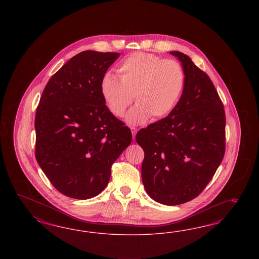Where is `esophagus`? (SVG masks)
I'll use <instances>...</instances> for the list:
<instances>
[{
  "mask_svg": "<svg viewBox=\"0 0 259 259\" xmlns=\"http://www.w3.org/2000/svg\"><path fill=\"white\" fill-rule=\"evenodd\" d=\"M131 129V132H132V135H133V138L135 139V137H136V134L138 132V129L136 128V127H131L130 128Z\"/></svg>",
  "mask_w": 259,
  "mask_h": 259,
  "instance_id": "34e87169",
  "label": "esophagus"
}]
</instances>
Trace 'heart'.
I'll use <instances>...</instances> for the list:
<instances>
[{
	"instance_id": "b5f03b06",
	"label": "heart",
	"mask_w": 259,
	"mask_h": 259,
	"mask_svg": "<svg viewBox=\"0 0 259 259\" xmlns=\"http://www.w3.org/2000/svg\"><path fill=\"white\" fill-rule=\"evenodd\" d=\"M118 78L106 73L101 93L112 115L121 118L135 99L137 105L127 115L130 123H141L151 117L168 116L181 99L185 73L176 60L137 52L118 64Z\"/></svg>"
}]
</instances>
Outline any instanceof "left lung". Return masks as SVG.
<instances>
[{
    "label": "left lung",
    "mask_w": 259,
    "mask_h": 259,
    "mask_svg": "<svg viewBox=\"0 0 259 259\" xmlns=\"http://www.w3.org/2000/svg\"><path fill=\"white\" fill-rule=\"evenodd\" d=\"M181 61L185 85L164 118L141 129L136 141L144 151L141 178L157 202L180 205L196 198L212 180L225 154L226 117L209 76L188 56Z\"/></svg>",
    "instance_id": "1"
}]
</instances>
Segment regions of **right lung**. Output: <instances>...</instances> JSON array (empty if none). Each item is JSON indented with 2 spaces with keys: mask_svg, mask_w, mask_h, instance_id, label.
<instances>
[{
  "mask_svg": "<svg viewBox=\"0 0 259 259\" xmlns=\"http://www.w3.org/2000/svg\"><path fill=\"white\" fill-rule=\"evenodd\" d=\"M119 53H78L48 80L35 117V156L60 193L98 196L111 166L132 141L130 128L110 113L101 81Z\"/></svg>",
  "mask_w": 259,
  "mask_h": 259,
  "instance_id": "obj_1",
  "label": "right lung"
}]
</instances>
